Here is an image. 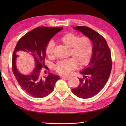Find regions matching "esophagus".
Wrapping results in <instances>:
<instances>
[{
  "label": "esophagus",
  "mask_w": 126,
  "mask_h": 126,
  "mask_svg": "<svg viewBox=\"0 0 126 126\" xmlns=\"http://www.w3.org/2000/svg\"><path fill=\"white\" fill-rule=\"evenodd\" d=\"M62 78L63 79H66V80H67V79H70V77H65V76H63V77H62Z\"/></svg>",
  "instance_id": "1"
}]
</instances>
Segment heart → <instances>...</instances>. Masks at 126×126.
I'll use <instances>...</instances> for the list:
<instances>
[{
  "label": "heart",
  "mask_w": 126,
  "mask_h": 126,
  "mask_svg": "<svg viewBox=\"0 0 126 126\" xmlns=\"http://www.w3.org/2000/svg\"><path fill=\"white\" fill-rule=\"evenodd\" d=\"M59 41L66 47L70 48L69 56L72 58L61 61L55 65V70L63 76H69L76 69L77 64L83 66L89 63L93 52L92 42L87 37L79 36L73 33L64 34ZM54 43L52 41L47 44L45 52L48 57L53 56Z\"/></svg>",
  "instance_id": "b5f03b06"
}]
</instances>
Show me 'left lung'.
<instances>
[{
    "label": "left lung",
    "instance_id": "1",
    "mask_svg": "<svg viewBox=\"0 0 126 126\" xmlns=\"http://www.w3.org/2000/svg\"><path fill=\"white\" fill-rule=\"evenodd\" d=\"M73 29L81 32L93 43L92 56L89 63L79 71L83 77L79 78V85L71 89L78 97L88 98L97 94L108 81L112 67L111 53L105 39L97 32L84 26Z\"/></svg>",
    "mask_w": 126,
    "mask_h": 126
}]
</instances>
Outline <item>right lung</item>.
I'll use <instances>...</instances> for the list:
<instances>
[{
    "mask_svg": "<svg viewBox=\"0 0 126 126\" xmlns=\"http://www.w3.org/2000/svg\"><path fill=\"white\" fill-rule=\"evenodd\" d=\"M63 28L38 27L26 33L19 41L15 49L12 58L13 74L23 89L29 95L36 98H42L51 93L58 76L49 73L47 76L41 74V69L45 66V50L50 40ZM30 55L35 62V68L31 73L24 74L19 71L16 60L19 56Z\"/></svg>",
    "mask_w": 126,
    "mask_h": 126,
    "instance_id": "add662e5",
    "label": "right lung"
}]
</instances>
